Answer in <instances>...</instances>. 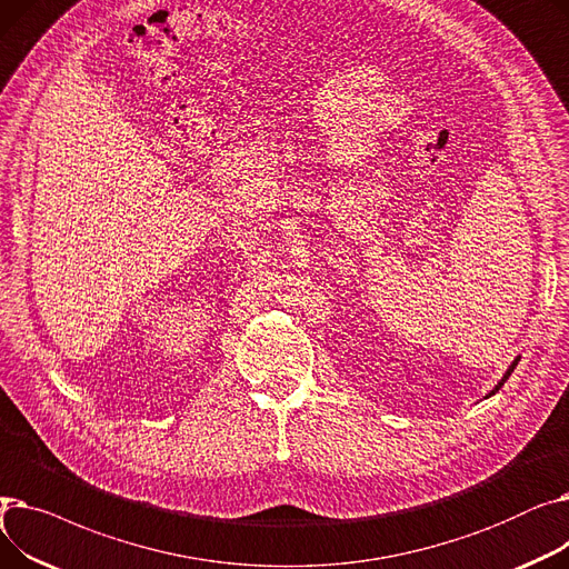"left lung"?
<instances>
[{
	"label": "left lung",
	"mask_w": 569,
	"mask_h": 569,
	"mask_svg": "<svg viewBox=\"0 0 569 569\" xmlns=\"http://www.w3.org/2000/svg\"><path fill=\"white\" fill-rule=\"evenodd\" d=\"M519 360H521V357H517V360H515V362H512V365H510V369H507V371H505V376H502V378H500V382H498V385H496V387H493V390H491V392H489V395H487V397H493V395H496V392H498V390H500V387H502V385H505V380H507V378H510V376H512V371H515V369H517V365H519Z\"/></svg>",
	"instance_id": "obj_1"
}]
</instances>
